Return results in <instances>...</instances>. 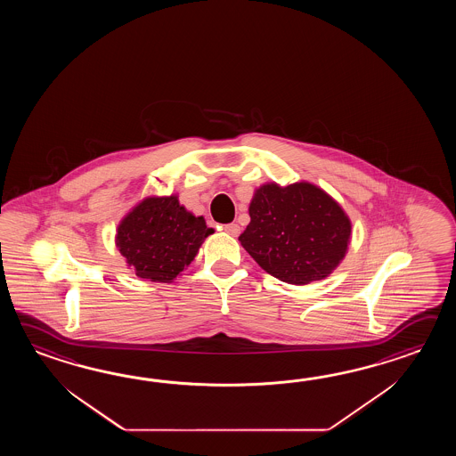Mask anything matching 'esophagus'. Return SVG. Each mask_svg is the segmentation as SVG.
Masks as SVG:
<instances>
[{"label":"esophagus","mask_w":456,"mask_h":456,"mask_svg":"<svg viewBox=\"0 0 456 456\" xmlns=\"http://www.w3.org/2000/svg\"><path fill=\"white\" fill-rule=\"evenodd\" d=\"M224 232H228V234H230V236H238V234H240V224H224Z\"/></svg>","instance_id":"34e87169"}]
</instances>
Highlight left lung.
Returning a JSON list of instances; mask_svg holds the SVG:
<instances>
[{"label":"left lung","instance_id":"left-lung-1","mask_svg":"<svg viewBox=\"0 0 456 456\" xmlns=\"http://www.w3.org/2000/svg\"><path fill=\"white\" fill-rule=\"evenodd\" d=\"M249 216L238 240L264 271L285 283L326 279L349 249V216L326 191L306 181L257 187Z\"/></svg>","mask_w":456,"mask_h":456}]
</instances>
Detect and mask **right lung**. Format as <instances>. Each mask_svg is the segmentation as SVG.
I'll list each match as a JSON object with an SVG mask.
<instances>
[{
    "label": "right lung",
    "instance_id": "1",
    "mask_svg": "<svg viewBox=\"0 0 456 456\" xmlns=\"http://www.w3.org/2000/svg\"><path fill=\"white\" fill-rule=\"evenodd\" d=\"M212 232L204 216L189 212L177 195H148L120 220L116 246L136 277L171 283Z\"/></svg>",
    "mask_w": 456,
    "mask_h": 456
}]
</instances>
